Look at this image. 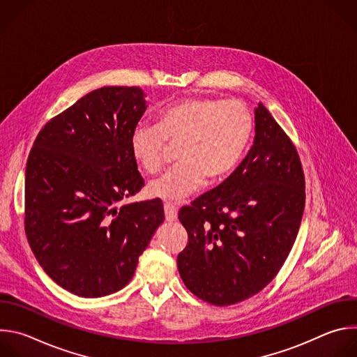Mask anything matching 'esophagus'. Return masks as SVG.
Here are the masks:
<instances>
[{"label": "esophagus", "instance_id": "34e87169", "mask_svg": "<svg viewBox=\"0 0 357 357\" xmlns=\"http://www.w3.org/2000/svg\"><path fill=\"white\" fill-rule=\"evenodd\" d=\"M164 211H165V219L168 222H175L178 219V209L174 203H164Z\"/></svg>", "mask_w": 357, "mask_h": 357}]
</instances>
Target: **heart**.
Wrapping results in <instances>:
<instances>
[{
  "label": "heart",
  "instance_id": "heart-1",
  "mask_svg": "<svg viewBox=\"0 0 357 357\" xmlns=\"http://www.w3.org/2000/svg\"><path fill=\"white\" fill-rule=\"evenodd\" d=\"M252 127L251 113L241 101L190 97L161 110L155 124H138L130 151L138 168L154 175L167 160V142H179V161L149 185V193L181 200L196 192L206 176L219 181L238 165Z\"/></svg>",
  "mask_w": 357,
  "mask_h": 357
}]
</instances>
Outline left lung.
<instances>
[{"mask_svg": "<svg viewBox=\"0 0 357 357\" xmlns=\"http://www.w3.org/2000/svg\"><path fill=\"white\" fill-rule=\"evenodd\" d=\"M305 208L298 151L260 103L247 157L219 186L179 211L188 244L178 254L186 288L218 307L260 292L281 270Z\"/></svg>", "mask_w": 357, "mask_h": 357, "instance_id": "left-lung-1", "label": "left lung"}]
</instances>
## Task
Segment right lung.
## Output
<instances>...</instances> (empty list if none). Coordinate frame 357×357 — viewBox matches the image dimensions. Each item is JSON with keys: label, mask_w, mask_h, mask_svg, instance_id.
Listing matches in <instances>:
<instances>
[{"label": "right lung", "mask_w": 357, "mask_h": 357, "mask_svg": "<svg viewBox=\"0 0 357 357\" xmlns=\"http://www.w3.org/2000/svg\"><path fill=\"white\" fill-rule=\"evenodd\" d=\"M145 109L139 87L93 90L50 119L29 152L26 238L43 271L75 295L124 288L165 219L158 197L116 208L144 186L130 138Z\"/></svg>", "instance_id": "1"}]
</instances>
